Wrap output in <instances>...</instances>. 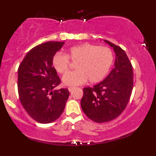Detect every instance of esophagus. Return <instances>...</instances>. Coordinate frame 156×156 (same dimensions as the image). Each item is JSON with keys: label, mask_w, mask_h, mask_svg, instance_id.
<instances>
[{"label": "esophagus", "mask_w": 156, "mask_h": 156, "mask_svg": "<svg viewBox=\"0 0 156 156\" xmlns=\"http://www.w3.org/2000/svg\"><path fill=\"white\" fill-rule=\"evenodd\" d=\"M73 89H74V87H68V90H69V92H72Z\"/></svg>", "instance_id": "1"}]
</instances>
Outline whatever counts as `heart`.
Returning <instances> with one entry per match:
<instances>
[{
	"instance_id": "1",
	"label": "heart",
	"mask_w": 156,
	"mask_h": 156,
	"mask_svg": "<svg viewBox=\"0 0 156 156\" xmlns=\"http://www.w3.org/2000/svg\"><path fill=\"white\" fill-rule=\"evenodd\" d=\"M76 63V70L67 73L62 78L64 84L76 86L85 83L101 81L107 76L114 62V54L110 48L97 44L83 43L73 46L67 53H56L52 58V65L59 74L69 70L70 62Z\"/></svg>"
}]
</instances>
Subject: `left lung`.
Instances as JSON below:
<instances>
[{"mask_svg":"<svg viewBox=\"0 0 156 156\" xmlns=\"http://www.w3.org/2000/svg\"><path fill=\"white\" fill-rule=\"evenodd\" d=\"M116 53L114 68L103 81L83 88L82 110L92 121L107 122L119 117L129 102L133 87V67L120 47L105 40Z\"/></svg>","mask_w":156,"mask_h":156,"instance_id":"obj_1","label":"left lung"}]
</instances>
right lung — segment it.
Masks as SVG:
<instances>
[{
    "label": "right lung",
    "instance_id": "add662e5",
    "mask_svg": "<svg viewBox=\"0 0 156 156\" xmlns=\"http://www.w3.org/2000/svg\"><path fill=\"white\" fill-rule=\"evenodd\" d=\"M64 42H48L28 52L18 67L19 99L28 115L42 124L56 120L69 95L67 89L54 90L61 83L52 58Z\"/></svg>",
    "mask_w": 156,
    "mask_h": 156
}]
</instances>
